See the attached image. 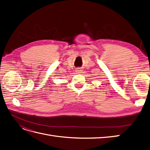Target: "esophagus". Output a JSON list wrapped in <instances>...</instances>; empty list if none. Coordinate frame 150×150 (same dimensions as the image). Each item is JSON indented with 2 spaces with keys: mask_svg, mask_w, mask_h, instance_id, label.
I'll return each instance as SVG.
<instances>
[{
  "mask_svg": "<svg viewBox=\"0 0 150 150\" xmlns=\"http://www.w3.org/2000/svg\"><path fill=\"white\" fill-rule=\"evenodd\" d=\"M81 71H82V69H81V68H79V67L77 68L76 71V72H77V73H80V72H81Z\"/></svg>",
  "mask_w": 150,
  "mask_h": 150,
  "instance_id": "1",
  "label": "esophagus"
}]
</instances>
